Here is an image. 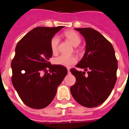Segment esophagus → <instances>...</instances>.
Here are the masks:
<instances>
[{
    "mask_svg": "<svg viewBox=\"0 0 129 129\" xmlns=\"http://www.w3.org/2000/svg\"><path fill=\"white\" fill-rule=\"evenodd\" d=\"M67 72H68V74H70V70L69 69H67Z\"/></svg>",
    "mask_w": 129,
    "mask_h": 129,
    "instance_id": "1",
    "label": "esophagus"
}]
</instances>
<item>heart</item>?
Segmentation results:
<instances>
[{
	"label": "heart",
	"mask_w": 129,
	"mask_h": 129,
	"mask_svg": "<svg viewBox=\"0 0 129 129\" xmlns=\"http://www.w3.org/2000/svg\"><path fill=\"white\" fill-rule=\"evenodd\" d=\"M64 36L75 47H77L81 43V39L79 35L73 31L70 30L66 31L64 33ZM59 42V38L57 36H53L50 41V48L53 54H56L57 53ZM76 61V58L75 56L62 54L59 57H56L54 60V62L57 65L69 67L72 65L75 64Z\"/></svg>",
	"instance_id": "obj_1"
}]
</instances>
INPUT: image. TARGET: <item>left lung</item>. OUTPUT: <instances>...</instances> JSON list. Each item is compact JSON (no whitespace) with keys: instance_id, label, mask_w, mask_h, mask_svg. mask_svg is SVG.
I'll return each mask as SVG.
<instances>
[{"instance_id":"1","label":"left lung","mask_w":129,"mask_h":129,"mask_svg":"<svg viewBox=\"0 0 129 129\" xmlns=\"http://www.w3.org/2000/svg\"><path fill=\"white\" fill-rule=\"evenodd\" d=\"M85 41V51L76 67L72 69L76 82L70 87L72 96L81 106L92 108L100 106L110 96L116 81L117 61L114 48L100 33L91 28H75ZM85 71L88 76H85Z\"/></svg>"}]
</instances>
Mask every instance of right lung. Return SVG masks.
<instances>
[{
    "mask_svg": "<svg viewBox=\"0 0 129 129\" xmlns=\"http://www.w3.org/2000/svg\"><path fill=\"white\" fill-rule=\"evenodd\" d=\"M63 27H36L16 45L11 64L12 83L23 103L29 107L41 109L48 106L67 74L66 67L48 62L53 54L50 41Z\"/></svg>",
    "mask_w": 129,
    "mask_h": 129,
    "instance_id": "add662e5",
    "label": "right lung"
}]
</instances>
